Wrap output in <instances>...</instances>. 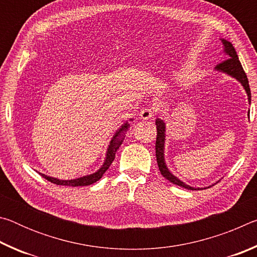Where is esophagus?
<instances>
[{"instance_id":"1","label":"esophagus","mask_w":257,"mask_h":257,"mask_svg":"<svg viewBox=\"0 0 257 257\" xmlns=\"http://www.w3.org/2000/svg\"><path fill=\"white\" fill-rule=\"evenodd\" d=\"M139 115H141V118L143 120H149L152 119L154 116V107L149 106V107H144L143 110L139 113Z\"/></svg>"}]
</instances>
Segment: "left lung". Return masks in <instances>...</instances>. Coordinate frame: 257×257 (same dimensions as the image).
<instances>
[{"label":"left lung","mask_w":257,"mask_h":257,"mask_svg":"<svg viewBox=\"0 0 257 257\" xmlns=\"http://www.w3.org/2000/svg\"><path fill=\"white\" fill-rule=\"evenodd\" d=\"M221 42H222V44L224 46V52H225V54H227V59L223 60L222 62L217 63L216 69L217 70H221L225 73H228V75H230V76L234 77L238 81L241 82V85L243 86V88H245L247 95H248V101L250 104L251 95H250L248 79H247L246 73H245V71H243L240 61H239V59H238L236 50H234V47L232 46V44L230 42L225 41V40H222ZM248 114H249V112H248ZM155 124H156V133H158V135H156V143H155V155H156V162H158V167L160 169L161 175H162L167 180L172 182V184L178 185L180 187H184V188L190 189V190L198 189V188H193V187L184 184V182L180 181L178 178H176L172 175V173H170V171L168 170L167 165H165V163H164V156H163L165 125H164L163 121L160 119H156Z\"/></svg>","instance_id":"obj_1"}]
</instances>
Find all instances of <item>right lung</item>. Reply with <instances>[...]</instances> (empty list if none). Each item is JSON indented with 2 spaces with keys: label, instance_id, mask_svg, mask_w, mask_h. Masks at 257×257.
Returning <instances> with one entry per match:
<instances>
[{
  "label": "right lung",
  "instance_id": "right-lung-1",
  "mask_svg": "<svg viewBox=\"0 0 257 257\" xmlns=\"http://www.w3.org/2000/svg\"><path fill=\"white\" fill-rule=\"evenodd\" d=\"M128 127H129V124L124 123L122 127H121L118 130V133L114 135V137H113V139L110 143V146H108V149H107L105 162H104V164L102 165V168L99 169L97 172H95L90 176L78 178V179H73V180H59V179H55V178H51V177H47L45 175H42V173H41V176L43 178H45L47 181H51V182H53V184L59 185V186L80 187V186H88V185L94 184V182H96L97 180L101 179L102 176L104 175V173H105V171L107 170L108 168H110L111 163L113 162V160H114V158H115L116 151L119 150V147L121 145V142H122V134L124 132H127Z\"/></svg>",
  "mask_w": 257,
  "mask_h": 257
}]
</instances>
